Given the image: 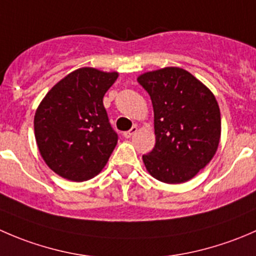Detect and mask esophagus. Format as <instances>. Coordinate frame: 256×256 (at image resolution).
<instances>
[{
    "mask_svg": "<svg viewBox=\"0 0 256 256\" xmlns=\"http://www.w3.org/2000/svg\"><path fill=\"white\" fill-rule=\"evenodd\" d=\"M136 131H138V128H136V126H132V128H131L130 130H128V131H125V132H124V138H130L131 136L134 135V134H136Z\"/></svg>",
    "mask_w": 256,
    "mask_h": 256,
    "instance_id": "esophagus-1",
    "label": "esophagus"
}]
</instances>
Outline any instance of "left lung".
<instances>
[{"instance_id": "left-lung-1", "label": "left lung", "mask_w": 256, "mask_h": 256, "mask_svg": "<svg viewBox=\"0 0 256 256\" xmlns=\"http://www.w3.org/2000/svg\"><path fill=\"white\" fill-rule=\"evenodd\" d=\"M148 92L156 144L142 160L152 177L164 183L190 180L213 158L220 138L218 102L206 85L176 66L138 78Z\"/></svg>"}]
</instances>
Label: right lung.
Returning <instances> with one entry per match:
<instances>
[{"mask_svg":"<svg viewBox=\"0 0 256 256\" xmlns=\"http://www.w3.org/2000/svg\"><path fill=\"white\" fill-rule=\"evenodd\" d=\"M118 73L82 68L48 92L34 116L38 148L52 171L82 182L106 164L118 144L102 98Z\"/></svg>","mask_w":256,"mask_h":256,"instance_id":"right-lung-1","label":"right lung"}]
</instances>
